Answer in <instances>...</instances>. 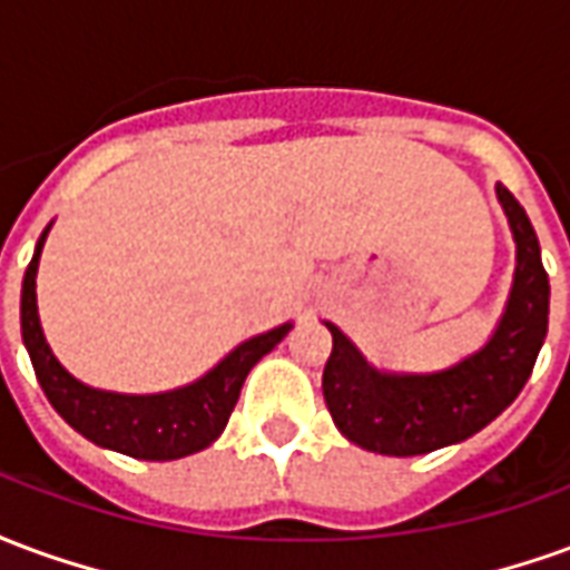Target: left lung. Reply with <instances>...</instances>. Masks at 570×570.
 Wrapping results in <instances>:
<instances>
[{
  "mask_svg": "<svg viewBox=\"0 0 570 570\" xmlns=\"http://www.w3.org/2000/svg\"><path fill=\"white\" fill-rule=\"evenodd\" d=\"M494 191L513 232L515 272L501 321L479 351L436 372L379 370L335 323H326L333 354L323 370V400L335 428L360 449L412 458L464 442L525 387L547 338L550 277L522 204L501 183Z\"/></svg>",
  "mask_w": 570,
  "mask_h": 570,
  "instance_id": "obj_1",
  "label": "left lung"
}]
</instances>
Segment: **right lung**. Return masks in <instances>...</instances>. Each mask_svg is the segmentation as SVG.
I'll return each mask as SVG.
<instances>
[{"label": "right lung", "mask_w": 570, "mask_h": 570, "mask_svg": "<svg viewBox=\"0 0 570 570\" xmlns=\"http://www.w3.org/2000/svg\"><path fill=\"white\" fill-rule=\"evenodd\" d=\"M51 225L55 223H48V228L36 240L32 259L23 274L20 333H23V345L32 360L36 379L42 384L48 403L57 409V415L94 445L128 454V458H140V461H176L219 440L249 370L284 342L293 323H281L268 333L240 342L210 372L174 391L116 394V391L91 387L60 366L51 345L45 342L42 321H39L36 272H39V256H42Z\"/></svg>", "instance_id": "obj_1"}]
</instances>
